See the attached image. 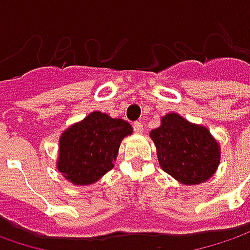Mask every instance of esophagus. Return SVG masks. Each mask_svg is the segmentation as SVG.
Masks as SVG:
<instances>
[{
    "label": "esophagus",
    "instance_id": "obj_1",
    "mask_svg": "<svg viewBox=\"0 0 250 250\" xmlns=\"http://www.w3.org/2000/svg\"><path fill=\"white\" fill-rule=\"evenodd\" d=\"M133 130H135L136 133H142V132H143V124H142V122H135V124H133Z\"/></svg>",
    "mask_w": 250,
    "mask_h": 250
}]
</instances>
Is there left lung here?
<instances>
[{"label":"left lung","mask_w":250,"mask_h":250,"mask_svg":"<svg viewBox=\"0 0 250 250\" xmlns=\"http://www.w3.org/2000/svg\"><path fill=\"white\" fill-rule=\"evenodd\" d=\"M150 138L156 145L160 167L184 185L205 182L220 164V145L210 130L175 112L163 117Z\"/></svg>","instance_id":"1"}]
</instances>
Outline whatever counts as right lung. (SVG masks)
<instances>
[{"label":"right lung","instance_id":"right-lung-1","mask_svg":"<svg viewBox=\"0 0 250 250\" xmlns=\"http://www.w3.org/2000/svg\"><path fill=\"white\" fill-rule=\"evenodd\" d=\"M126 121L93 111L60 138L57 168L73 185H90L114 167L122 139L132 135Z\"/></svg>","mask_w":250,"mask_h":250}]
</instances>
